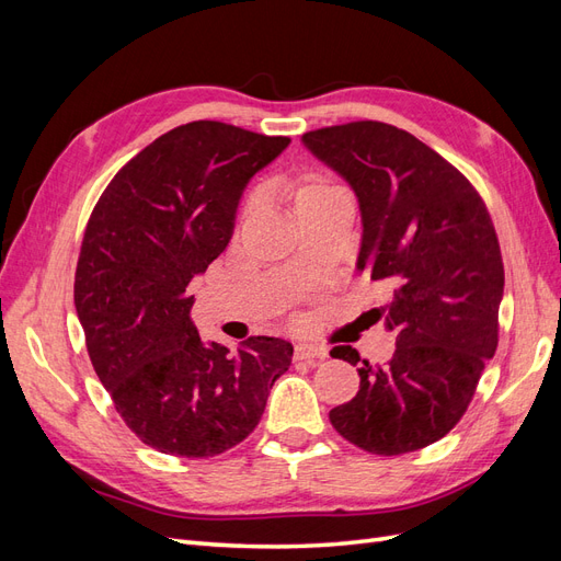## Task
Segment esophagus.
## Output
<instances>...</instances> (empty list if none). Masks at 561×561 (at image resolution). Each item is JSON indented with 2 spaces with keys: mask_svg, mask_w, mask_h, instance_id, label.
<instances>
[{
  "mask_svg": "<svg viewBox=\"0 0 561 561\" xmlns=\"http://www.w3.org/2000/svg\"><path fill=\"white\" fill-rule=\"evenodd\" d=\"M325 355H328V351L318 346V344H309V342L295 344V358L297 360H322Z\"/></svg>",
  "mask_w": 561,
  "mask_h": 561,
  "instance_id": "34e87169",
  "label": "esophagus"
}]
</instances>
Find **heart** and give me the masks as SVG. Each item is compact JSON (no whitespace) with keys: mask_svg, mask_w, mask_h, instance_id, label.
Masks as SVG:
<instances>
[{"mask_svg":"<svg viewBox=\"0 0 561 561\" xmlns=\"http://www.w3.org/2000/svg\"><path fill=\"white\" fill-rule=\"evenodd\" d=\"M325 190H334V184L325 182V180H309L307 184L299 190V196H307V194H316V192H325Z\"/></svg>","mask_w":561,"mask_h":561,"instance_id":"1","label":"heart"}]
</instances>
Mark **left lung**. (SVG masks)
Returning a JSON list of instances; mask_svg holds the SVG:
<instances>
[{"label":"left lung","instance_id":"8db88e82","mask_svg":"<svg viewBox=\"0 0 561 561\" xmlns=\"http://www.w3.org/2000/svg\"><path fill=\"white\" fill-rule=\"evenodd\" d=\"M301 142L358 198V271L390 290L377 313L396 334L386 365L363 360L358 393L334 407L332 426L379 456L428 447L463 416L499 346L505 278L484 201L449 161L396 126L353 122L304 133ZM330 353L360 363L351 346Z\"/></svg>","mask_w":561,"mask_h":561}]
</instances>
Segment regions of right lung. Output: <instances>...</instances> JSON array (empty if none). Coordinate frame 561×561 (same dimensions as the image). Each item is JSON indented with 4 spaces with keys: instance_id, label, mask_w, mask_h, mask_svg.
Returning a JSON list of instances; mask_svg holds the SVG:
<instances>
[{
    "instance_id": "1",
    "label": "right lung",
    "mask_w": 561,
    "mask_h": 561,
    "mask_svg": "<svg viewBox=\"0 0 561 561\" xmlns=\"http://www.w3.org/2000/svg\"><path fill=\"white\" fill-rule=\"evenodd\" d=\"M290 145L219 122H192L114 175L83 233L75 307L116 412L157 451L208 458L257 426L293 344L250 336L231 353L203 342L192 280L231 241L254 173Z\"/></svg>"
}]
</instances>
